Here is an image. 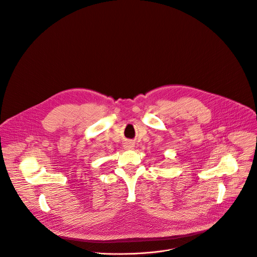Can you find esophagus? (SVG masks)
Here are the masks:
<instances>
[{
	"label": "esophagus",
	"instance_id": "obj_1",
	"mask_svg": "<svg viewBox=\"0 0 257 257\" xmlns=\"http://www.w3.org/2000/svg\"><path fill=\"white\" fill-rule=\"evenodd\" d=\"M124 147H125L126 149H132V148L134 147V144L131 143V142H129V143H126V144L124 145Z\"/></svg>",
	"mask_w": 257,
	"mask_h": 257
}]
</instances>
